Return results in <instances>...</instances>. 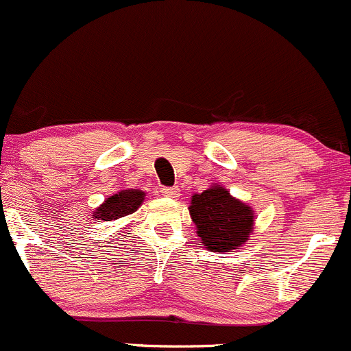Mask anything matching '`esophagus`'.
I'll return each mask as SVG.
<instances>
[{
  "instance_id": "34e87169",
  "label": "esophagus",
  "mask_w": 351,
  "mask_h": 351,
  "mask_svg": "<svg viewBox=\"0 0 351 351\" xmlns=\"http://www.w3.org/2000/svg\"><path fill=\"white\" fill-rule=\"evenodd\" d=\"M160 193L167 197H177L179 189H177V187H160Z\"/></svg>"
}]
</instances>
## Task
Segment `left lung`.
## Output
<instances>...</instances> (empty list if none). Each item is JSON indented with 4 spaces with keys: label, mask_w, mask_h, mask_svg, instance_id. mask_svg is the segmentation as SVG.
Listing matches in <instances>:
<instances>
[{
    "label": "left lung",
    "mask_w": 351,
    "mask_h": 351,
    "mask_svg": "<svg viewBox=\"0 0 351 351\" xmlns=\"http://www.w3.org/2000/svg\"><path fill=\"white\" fill-rule=\"evenodd\" d=\"M191 218L201 243L211 252H230L248 240L254 230V209L234 199L223 187H211L191 199Z\"/></svg>",
    "instance_id": "obj_1"
}]
</instances>
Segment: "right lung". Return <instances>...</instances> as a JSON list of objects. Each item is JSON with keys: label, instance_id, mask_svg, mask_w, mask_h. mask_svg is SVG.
Here are the masks:
<instances>
[{"label": "right lung", "instance_id": "1", "mask_svg": "<svg viewBox=\"0 0 351 351\" xmlns=\"http://www.w3.org/2000/svg\"><path fill=\"white\" fill-rule=\"evenodd\" d=\"M143 196H145V194H143L142 191H121V193L108 197V199L96 209V213L93 216H95L96 219H101V221H113V219L123 218V216L126 215H132V213H135L136 209H138V206L142 204Z\"/></svg>", "mask_w": 351, "mask_h": 351}]
</instances>
